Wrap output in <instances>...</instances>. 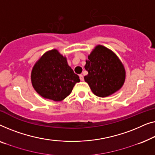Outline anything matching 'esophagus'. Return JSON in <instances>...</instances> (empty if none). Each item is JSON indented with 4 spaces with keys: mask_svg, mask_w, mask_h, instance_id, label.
Returning <instances> with one entry per match:
<instances>
[{
    "mask_svg": "<svg viewBox=\"0 0 155 155\" xmlns=\"http://www.w3.org/2000/svg\"><path fill=\"white\" fill-rule=\"evenodd\" d=\"M79 78H80V80L81 81H83L84 80V76H83L82 74H80L79 75Z\"/></svg>",
    "mask_w": 155,
    "mask_h": 155,
    "instance_id": "1",
    "label": "esophagus"
}]
</instances>
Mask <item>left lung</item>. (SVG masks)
Listing matches in <instances>:
<instances>
[{"instance_id": "left-lung-1", "label": "left lung", "mask_w": 155, "mask_h": 155, "mask_svg": "<svg viewBox=\"0 0 155 155\" xmlns=\"http://www.w3.org/2000/svg\"><path fill=\"white\" fill-rule=\"evenodd\" d=\"M86 60L85 69L88 74L84 80L95 95L105 97L120 89L125 82L123 63L112 51L102 45L95 47Z\"/></svg>"}]
</instances>
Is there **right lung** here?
Returning <instances> with one entry per match:
<instances>
[{
    "label": "right lung",
    "mask_w": 155,
    "mask_h": 155,
    "mask_svg": "<svg viewBox=\"0 0 155 155\" xmlns=\"http://www.w3.org/2000/svg\"><path fill=\"white\" fill-rule=\"evenodd\" d=\"M31 79L34 90L41 97L57 102L66 98L80 81L66 57L56 49L45 52L35 63Z\"/></svg>",
    "instance_id": "add662e5"
}]
</instances>
